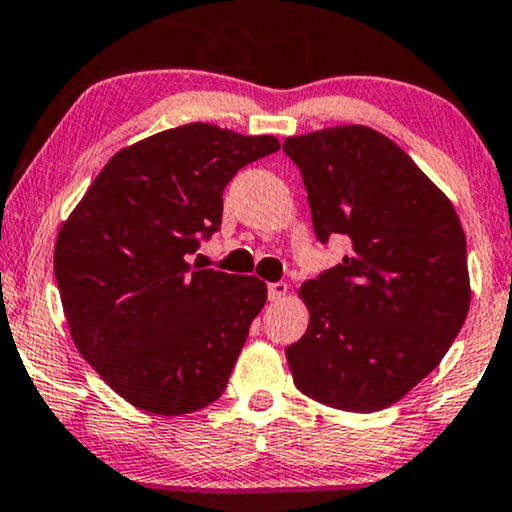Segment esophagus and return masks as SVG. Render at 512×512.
<instances>
[{
    "label": "esophagus",
    "mask_w": 512,
    "mask_h": 512,
    "mask_svg": "<svg viewBox=\"0 0 512 512\" xmlns=\"http://www.w3.org/2000/svg\"><path fill=\"white\" fill-rule=\"evenodd\" d=\"M267 291H269V301L276 303L289 293V284H286V281H274V284H269Z\"/></svg>",
    "instance_id": "esophagus-1"
}]
</instances>
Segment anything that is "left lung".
Masks as SVG:
<instances>
[{
	"label": "left lung",
	"instance_id": "1",
	"mask_svg": "<svg viewBox=\"0 0 512 512\" xmlns=\"http://www.w3.org/2000/svg\"><path fill=\"white\" fill-rule=\"evenodd\" d=\"M317 238L351 240L305 281L308 330L286 349L305 397L342 411L402 399L448 354L469 313L467 240L445 192L385 134L342 125L289 137Z\"/></svg>",
	"mask_w": 512,
	"mask_h": 512
}]
</instances>
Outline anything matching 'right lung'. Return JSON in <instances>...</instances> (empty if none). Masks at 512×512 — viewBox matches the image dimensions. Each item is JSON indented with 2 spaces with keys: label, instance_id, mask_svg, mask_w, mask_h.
Listing matches in <instances>:
<instances>
[{
  "label": "right lung",
  "instance_id": "1",
  "mask_svg": "<svg viewBox=\"0 0 512 512\" xmlns=\"http://www.w3.org/2000/svg\"><path fill=\"white\" fill-rule=\"evenodd\" d=\"M279 146L207 122L151 134L105 163L60 226L55 276L72 342L132 407L182 416L226 390L267 284L187 257L221 226L223 187Z\"/></svg>",
  "mask_w": 512,
  "mask_h": 512
}]
</instances>
